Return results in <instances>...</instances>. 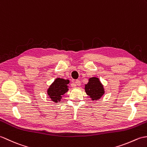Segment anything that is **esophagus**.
Instances as JSON below:
<instances>
[{
  "label": "esophagus",
  "instance_id": "esophagus-1",
  "mask_svg": "<svg viewBox=\"0 0 147 147\" xmlns=\"http://www.w3.org/2000/svg\"><path fill=\"white\" fill-rule=\"evenodd\" d=\"M75 86H80V84H81V83H80V81L79 80H77L76 81V82H75Z\"/></svg>",
  "mask_w": 147,
  "mask_h": 147
}]
</instances>
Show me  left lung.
Listing matches in <instances>:
<instances>
[{
  "mask_svg": "<svg viewBox=\"0 0 147 147\" xmlns=\"http://www.w3.org/2000/svg\"><path fill=\"white\" fill-rule=\"evenodd\" d=\"M85 91L92 100L99 99L104 94V89L99 79L97 77H91L89 82L85 85Z\"/></svg>",
  "mask_w": 147,
  "mask_h": 147,
  "instance_id": "1",
  "label": "left lung"
}]
</instances>
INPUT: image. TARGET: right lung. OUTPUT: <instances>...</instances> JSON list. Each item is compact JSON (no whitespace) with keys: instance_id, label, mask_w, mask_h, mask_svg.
<instances>
[{"instance_id":"1","label":"right lung","mask_w":147,"mask_h":147,"mask_svg":"<svg viewBox=\"0 0 147 147\" xmlns=\"http://www.w3.org/2000/svg\"><path fill=\"white\" fill-rule=\"evenodd\" d=\"M70 81L60 78H57L51 84L47 90L48 95L52 101L55 102H60L63 94L68 90V84Z\"/></svg>"}]
</instances>
